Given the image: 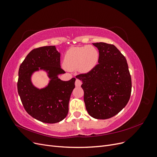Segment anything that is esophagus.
Masks as SVG:
<instances>
[{
    "label": "esophagus",
    "instance_id": "34e87169",
    "mask_svg": "<svg viewBox=\"0 0 157 157\" xmlns=\"http://www.w3.org/2000/svg\"><path fill=\"white\" fill-rule=\"evenodd\" d=\"M81 84H82V81H81V80H80L78 78L76 79V81H75V86H76L80 87V86H81Z\"/></svg>",
    "mask_w": 157,
    "mask_h": 157
}]
</instances>
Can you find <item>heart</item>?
Wrapping results in <instances>:
<instances>
[{
  "label": "heart",
  "instance_id": "1",
  "mask_svg": "<svg viewBox=\"0 0 157 157\" xmlns=\"http://www.w3.org/2000/svg\"><path fill=\"white\" fill-rule=\"evenodd\" d=\"M99 59V52L96 47L83 46L73 47L66 52L63 65L67 70L77 68L81 73H86L96 65Z\"/></svg>",
  "mask_w": 157,
  "mask_h": 157
}]
</instances>
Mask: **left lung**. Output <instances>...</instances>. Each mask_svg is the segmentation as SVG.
<instances>
[{
    "instance_id": "obj_1",
    "label": "left lung",
    "mask_w": 157,
    "mask_h": 157,
    "mask_svg": "<svg viewBox=\"0 0 157 157\" xmlns=\"http://www.w3.org/2000/svg\"><path fill=\"white\" fill-rule=\"evenodd\" d=\"M98 64L77 78L82 80L84 101L89 115L96 119L116 115L129 101L131 76L125 57L113 44L96 42Z\"/></svg>"
}]
</instances>
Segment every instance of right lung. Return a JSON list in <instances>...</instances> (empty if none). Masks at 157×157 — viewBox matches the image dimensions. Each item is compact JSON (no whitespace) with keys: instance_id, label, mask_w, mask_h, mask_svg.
Wrapping results in <instances>:
<instances>
[{"instance_id":"add662e5","label":"right lung","mask_w":157,"mask_h":157,"mask_svg":"<svg viewBox=\"0 0 157 157\" xmlns=\"http://www.w3.org/2000/svg\"><path fill=\"white\" fill-rule=\"evenodd\" d=\"M39 70L46 71L50 78L48 85L40 89L31 81L32 74ZM64 73L60 66V53L55 46L33 49L26 56L19 69L17 92L25 111L32 117L54 124L67 117L76 78L63 81L58 75Z\"/></svg>"}]
</instances>
